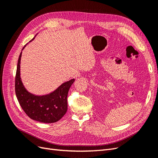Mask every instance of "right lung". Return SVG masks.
Segmentation results:
<instances>
[{
	"mask_svg": "<svg viewBox=\"0 0 158 158\" xmlns=\"http://www.w3.org/2000/svg\"><path fill=\"white\" fill-rule=\"evenodd\" d=\"M21 56L22 52L19 56L17 64L15 92L23 111L33 120L41 123H52L59 121L67 111L68 93L72 84L74 82V79L64 82L50 94L41 96L31 94L23 87L21 81L20 74Z\"/></svg>",
	"mask_w": 158,
	"mask_h": 158,
	"instance_id": "obj_1",
	"label": "right lung"
}]
</instances>
